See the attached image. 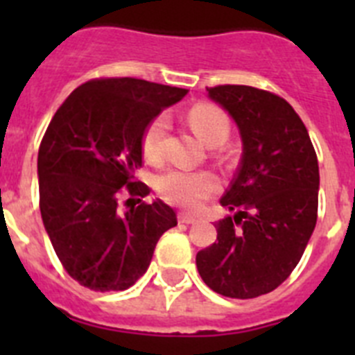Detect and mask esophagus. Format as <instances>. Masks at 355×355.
<instances>
[{"mask_svg":"<svg viewBox=\"0 0 355 355\" xmlns=\"http://www.w3.org/2000/svg\"><path fill=\"white\" fill-rule=\"evenodd\" d=\"M196 220V216L188 215V213H180V215H178V222H180V224H193Z\"/></svg>","mask_w":355,"mask_h":355,"instance_id":"1","label":"esophagus"}]
</instances>
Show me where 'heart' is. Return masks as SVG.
I'll use <instances>...</instances> for the list:
<instances>
[{
  "label": "heart",
  "instance_id": "obj_1",
  "mask_svg": "<svg viewBox=\"0 0 355 355\" xmlns=\"http://www.w3.org/2000/svg\"><path fill=\"white\" fill-rule=\"evenodd\" d=\"M187 121L193 133L208 146H220L229 137V119L224 110L209 103H197L188 110ZM168 122L165 115H156L142 133V153L149 163H159L165 156ZM156 190L165 202L184 209H197L205 200L218 193L220 181L209 171L171 168L156 180Z\"/></svg>",
  "mask_w": 355,
  "mask_h": 355
}]
</instances>
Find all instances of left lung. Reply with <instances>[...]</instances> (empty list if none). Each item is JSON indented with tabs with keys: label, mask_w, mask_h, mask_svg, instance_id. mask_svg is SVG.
Listing matches in <instances>:
<instances>
[{
	"label": "left lung",
	"mask_w": 355,
	"mask_h": 355,
	"mask_svg": "<svg viewBox=\"0 0 355 355\" xmlns=\"http://www.w3.org/2000/svg\"><path fill=\"white\" fill-rule=\"evenodd\" d=\"M206 90L240 128L243 155L220 199L236 215L216 222L197 270L216 293L254 299L283 284L302 258L318 216V159L302 119L281 96L249 85Z\"/></svg>",
	"instance_id": "obj_1"
}]
</instances>
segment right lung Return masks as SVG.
<instances>
[{
  "instance_id": "add662e5",
  "label": "right lung",
  "mask_w": 355,
  "mask_h": 355,
  "mask_svg": "<svg viewBox=\"0 0 355 355\" xmlns=\"http://www.w3.org/2000/svg\"><path fill=\"white\" fill-rule=\"evenodd\" d=\"M187 94L139 78H96L53 115L37 159L40 215L62 266L81 286H133L159 236L178 225L171 206L142 200L150 190L133 174L149 121ZM122 198L134 202L128 214L120 213Z\"/></svg>"
}]
</instances>
